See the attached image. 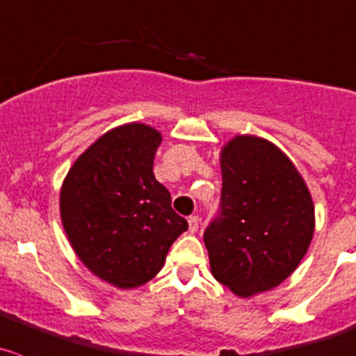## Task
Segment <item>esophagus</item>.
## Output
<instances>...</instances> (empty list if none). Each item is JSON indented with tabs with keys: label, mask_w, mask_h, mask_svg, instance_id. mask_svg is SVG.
Instances as JSON below:
<instances>
[{
	"label": "esophagus",
	"mask_w": 356,
	"mask_h": 356,
	"mask_svg": "<svg viewBox=\"0 0 356 356\" xmlns=\"http://www.w3.org/2000/svg\"><path fill=\"white\" fill-rule=\"evenodd\" d=\"M188 224H189V231H191V233H196V231H198V227H200L198 216H191V217H189Z\"/></svg>",
	"instance_id": "esophagus-1"
}]
</instances>
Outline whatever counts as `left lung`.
I'll list each match as a JSON object with an SVG mask.
<instances>
[{"label":"left lung","instance_id":"obj_1","mask_svg":"<svg viewBox=\"0 0 356 356\" xmlns=\"http://www.w3.org/2000/svg\"><path fill=\"white\" fill-rule=\"evenodd\" d=\"M222 213L205 231L210 271L238 298L287 280L315 233L312 193L271 140L238 134L219 153Z\"/></svg>","mask_w":356,"mask_h":356}]
</instances>
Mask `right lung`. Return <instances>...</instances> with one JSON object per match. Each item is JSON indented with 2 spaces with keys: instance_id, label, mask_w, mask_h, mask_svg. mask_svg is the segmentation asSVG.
Returning <instances> with one entry per match:
<instances>
[{
  "instance_id": "obj_1",
  "label": "right lung",
  "mask_w": 356,
  "mask_h": 356,
  "mask_svg": "<svg viewBox=\"0 0 356 356\" xmlns=\"http://www.w3.org/2000/svg\"><path fill=\"white\" fill-rule=\"evenodd\" d=\"M161 132L132 122L102 134L69 168L60 186V219L88 271L122 291L153 280L172 243L188 229L156 181Z\"/></svg>"
}]
</instances>
